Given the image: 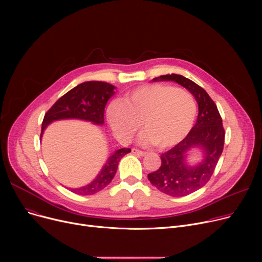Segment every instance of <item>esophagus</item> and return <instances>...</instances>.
I'll list each match as a JSON object with an SVG mask.
<instances>
[{
	"instance_id": "esophagus-1",
	"label": "esophagus",
	"mask_w": 262,
	"mask_h": 262,
	"mask_svg": "<svg viewBox=\"0 0 262 262\" xmlns=\"http://www.w3.org/2000/svg\"><path fill=\"white\" fill-rule=\"evenodd\" d=\"M132 152H133L134 154H136V155H138V156H145V155L147 154L146 152H142V150L137 149V148H133Z\"/></svg>"
}]
</instances>
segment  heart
<instances>
[{"instance_id": "1", "label": "heart", "mask_w": 262, "mask_h": 262, "mask_svg": "<svg viewBox=\"0 0 262 262\" xmlns=\"http://www.w3.org/2000/svg\"><path fill=\"white\" fill-rule=\"evenodd\" d=\"M196 113L195 100L189 92L169 85L147 84L129 91L125 102L110 103L107 120L122 141H129L143 123V140L164 149L186 138Z\"/></svg>"}]
</instances>
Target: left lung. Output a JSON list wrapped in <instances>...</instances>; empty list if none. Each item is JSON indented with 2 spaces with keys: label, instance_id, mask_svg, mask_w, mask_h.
I'll use <instances>...</instances> for the list:
<instances>
[{
  "label": "left lung",
  "instance_id": "8db88e82",
  "mask_svg": "<svg viewBox=\"0 0 262 262\" xmlns=\"http://www.w3.org/2000/svg\"><path fill=\"white\" fill-rule=\"evenodd\" d=\"M171 80L188 89L199 105L195 125L186 138L168 152L160 155V168L147 174L148 181L159 191L170 196H186L207 184L212 176L224 147L225 132L216 105L208 93L194 81L178 74L161 75L153 79ZM192 148H199L203 160L195 166L186 162Z\"/></svg>",
  "mask_w": 262,
  "mask_h": 262
}]
</instances>
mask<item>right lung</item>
Segmentation results:
<instances>
[{
    "mask_svg": "<svg viewBox=\"0 0 262 262\" xmlns=\"http://www.w3.org/2000/svg\"><path fill=\"white\" fill-rule=\"evenodd\" d=\"M115 89L116 87L108 82L91 80L81 82L68 91L48 110L41 126L40 139L49 124L58 120L78 119L103 125L105 106L115 94ZM128 153L130 148L117 149L109 156L98 176L90 184L70 190L79 195H90L103 190L115 177L121 158Z\"/></svg>",
    "mask_w": 262,
    "mask_h": 262,
    "instance_id": "right-lung-1",
    "label": "right lung"
}]
</instances>
